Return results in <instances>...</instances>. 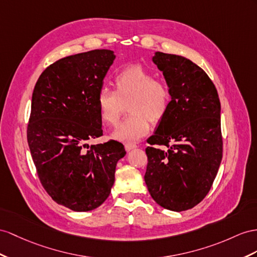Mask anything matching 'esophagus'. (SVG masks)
Listing matches in <instances>:
<instances>
[{"instance_id":"34e87169","label":"esophagus","mask_w":257,"mask_h":257,"mask_svg":"<svg viewBox=\"0 0 257 257\" xmlns=\"http://www.w3.org/2000/svg\"><path fill=\"white\" fill-rule=\"evenodd\" d=\"M137 148V144L135 143H124V149H126L127 152H129V151H131L133 149H136Z\"/></svg>"}]
</instances>
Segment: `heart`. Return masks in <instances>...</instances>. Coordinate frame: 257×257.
<instances>
[{"instance_id": "heart-1", "label": "heart", "mask_w": 257, "mask_h": 257, "mask_svg": "<svg viewBox=\"0 0 257 257\" xmlns=\"http://www.w3.org/2000/svg\"><path fill=\"white\" fill-rule=\"evenodd\" d=\"M155 78L142 66H129L115 76L114 91L107 88L98 91L96 107L105 126H116L128 105L131 115L114 131L115 139L138 141L149 133L150 121L159 123L168 114L172 90L167 82Z\"/></svg>"}]
</instances>
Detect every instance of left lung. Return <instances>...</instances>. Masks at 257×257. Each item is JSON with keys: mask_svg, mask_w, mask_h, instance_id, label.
<instances>
[{"mask_svg": "<svg viewBox=\"0 0 257 257\" xmlns=\"http://www.w3.org/2000/svg\"><path fill=\"white\" fill-rule=\"evenodd\" d=\"M153 62L163 71L173 101L148 139L144 180L159 205L182 212L207 195L218 173L222 159L220 102L206 72L188 58L156 52Z\"/></svg>", "mask_w": 257, "mask_h": 257, "instance_id": "obj_1", "label": "left lung"}]
</instances>
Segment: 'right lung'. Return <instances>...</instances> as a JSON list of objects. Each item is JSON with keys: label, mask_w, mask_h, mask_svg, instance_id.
<instances>
[{"label": "right lung", "mask_w": 257, "mask_h": 257, "mask_svg": "<svg viewBox=\"0 0 257 257\" xmlns=\"http://www.w3.org/2000/svg\"><path fill=\"white\" fill-rule=\"evenodd\" d=\"M114 60L109 50L61 58L44 69L32 93L27 140L39 180L57 204L76 212L107 199L126 154L115 140L87 144L103 135L96 97Z\"/></svg>", "instance_id": "right-lung-1"}]
</instances>
